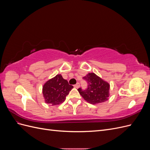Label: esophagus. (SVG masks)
Masks as SVG:
<instances>
[{
  "label": "esophagus",
  "instance_id": "34e87169",
  "mask_svg": "<svg viewBox=\"0 0 150 150\" xmlns=\"http://www.w3.org/2000/svg\"><path fill=\"white\" fill-rule=\"evenodd\" d=\"M80 86V84H79V83H77L76 84H75V85H74V88H78Z\"/></svg>",
  "mask_w": 150,
  "mask_h": 150
}]
</instances>
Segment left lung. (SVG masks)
Masks as SVG:
<instances>
[{"instance_id": "8db88e82", "label": "left lung", "mask_w": 150, "mask_h": 150, "mask_svg": "<svg viewBox=\"0 0 150 150\" xmlns=\"http://www.w3.org/2000/svg\"><path fill=\"white\" fill-rule=\"evenodd\" d=\"M83 79L87 81L88 88L78 90L85 101L89 103L96 104L105 102L110 96V85L94 72H89Z\"/></svg>"}]
</instances>
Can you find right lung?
Returning <instances> with one entry per match:
<instances>
[{
    "instance_id": "add662e5",
    "label": "right lung",
    "mask_w": 150,
    "mask_h": 150,
    "mask_svg": "<svg viewBox=\"0 0 150 150\" xmlns=\"http://www.w3.org/2000/svg\"><path fill=\"white\" fill-rule=\"evenodd\" d=\"M73 86L63 79L61 74L49 79L42 87V94L45 103L51 106L59 105L64 102Z\"/></svg>"
}]
</instances>
